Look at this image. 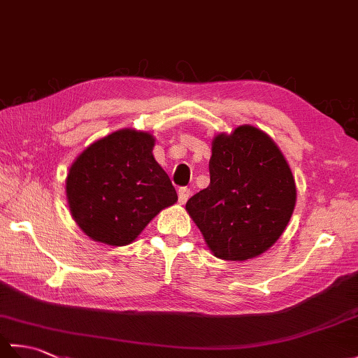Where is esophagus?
<instances>
[{
    "instance_id": "34e87169",
    "label": "esophagus",
    "mask_w": 358,
    "mask_h": 358,
    "mask_svg": "<svg viewBox=\"0 0 358 358\" xmlns=\"http://www.w3.org/2000/svg\"><path fill=\"white\" fill-rule=\"evenodd\" d=\"M189 196H191V189H189V187H180L178 189V201L181 204H185L189 200Z\"/></svg>"
}]
</instances>
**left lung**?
<instances>
[{
    "label": "left lung",
    "instance_id": "8db88e82",
    "mask_svg": "<svg viewBox=\"0 0 358 358\" xmlns=\"http://www.w3.org/2000/svg\"><path fill=\"white\" fill-rule=\"evenodd\" d=\"M210 183L186 210L222 260L245 262L266 252L283 234L295 208L291 167L268 134L238 126L212 141Z\"/></svg>",
    "mask_w": 358,
    "mask_h": 358
}]
</instances>
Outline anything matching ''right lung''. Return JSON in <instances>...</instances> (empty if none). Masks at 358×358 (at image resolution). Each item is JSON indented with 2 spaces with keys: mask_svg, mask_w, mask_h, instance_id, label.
<instances>
[{
  "mask_svg": "<svg viewBox=\"0 0 358 358\" xmlns=\"http://www.w3.org/2000/svg\"><path fill=\"white\" fill-rule=\"evenodd\" d=\"M149 132L121 129L86 148L66 178L71 214L87 237L110 246L132 243L159 210L177 203Z\"/></svg>",
  "mask_w": 358,
  "mask_h": 358,
  "instance_id": "obj_1",
  "label": "right lung"
}]
</instances>
